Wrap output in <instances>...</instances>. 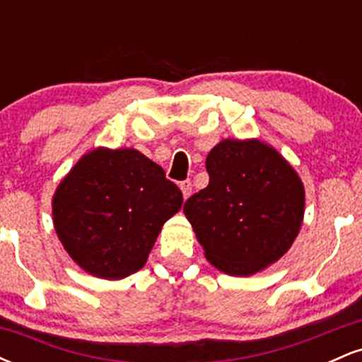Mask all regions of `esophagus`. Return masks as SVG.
Wrapping results in <instances>:
<instances>
[{
  "label": "esophagus",
  "instance_id": "1",
  "mask_svg": "<svg viewBox=\"0 0 362 362\" xmlns=\"http://www.w3.org/2000/svg\"><path fill=\"white\" fill-rule=\"evenodd\" d=\"M180 190H182V194H184V199L189 197V195L192 194V184H190V180L180 182Z\"/></svg>",
  "mask_w": 362,
  "mask_h": 362
}]
</instances>
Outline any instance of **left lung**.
I'll use <instances>...</instances> for the list:
<instances>
[{"mask_svg": "<svg viewBox=\"0 0 362 362\" xmlns=\"http://www.w3.org/2000/svg\"><path fill=\"white\" fill-rule=\"evenodd\" d=\"M209 185L185 202L204 257L228 276L265 271L289 250L305 216V185L264 141L223 139L206 158Z\"/></svg>", "mask_w": 362, "mask_h": 362, "instance_id": "8db88e82", "label": "left lung"}]
</instances>
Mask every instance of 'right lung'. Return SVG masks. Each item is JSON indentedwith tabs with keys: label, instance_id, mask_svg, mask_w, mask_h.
<instances>
[{
	"label": "right lung",
	"instance_id": "obj_1",
	"mask_svg": "<svg viewBox=\"0 0 362 362\" xmlns=\"http://www.w3.org/2000/svg\"><path fill=\"white\" fill-rule=\"evenodd\" d=\"M184 202L163 168L134 148H93L52 195L57 238L83 271L124 279L146 264L163 224Z\"/></svg>",
	"mask_w": 362,
	"mask_h": 362
}]
</instances>
